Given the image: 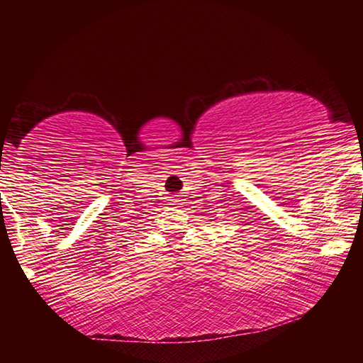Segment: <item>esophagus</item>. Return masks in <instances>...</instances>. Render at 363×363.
<instances>
[{"label": "esophagus", "mask_w": 363, "mask_h": 363, "mask_svg": "<svg viewBox=\"0 0 363 363\" xmlns=\"http://www.w3.org/2000/svg\"><path fill=\"white\" fill-rule=\"evenodd\" d=\"M171 205H181V199H179V196H176V199H173V200H171Z\"/></svg>", "instance_id": "esophagus-1"}]
</instances>
